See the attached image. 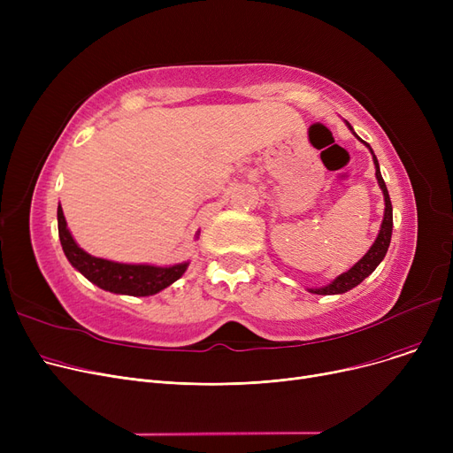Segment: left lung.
Masks as SVG:
<instances>
[{
	"instance_id": "left-lung-1",
	"label": "left lung",
	"mask_w": 453,
	"mask_h": 453,
	"mask_svg": "<svg viewBox=\"0 0 453 453\" xmlns=\"http://www.w3.org/2000/svg\"><path fill=\"white\" fill-rule=\"evenodd\" d=\"M349 125V123H347ZM350 128V125H349ZM352 130V128H350ZM367 145V142H365ZM369 147V145H367ZM372 159H374V165H376V180H378V185L380 188L384 190V200H386V212H384V222H382V227H380V233L376 236L374 244L371 246V250L365 253L364 258H360L358 263H356L349 272L342 273L338 279L332 280L330 284H326V287L323 288H312L311 292L312 294H319V296H334V294H343V292H349L350 288L358 287V284L369 277L376 266L382 263V258L386 257L388 253V248H389V242H391V233H393V205H391V200H389V193H388V187H386V181L382 178V174H380V166H378V159L376 156L372 154Z\"/></svg>"
}]
</instances>
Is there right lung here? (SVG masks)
Listing matches in <instances>:
<instances>
[{
  "label": "right lung",
  "instance_id": "add662e5",
  "mask_svg": "<svg viewBox=\"0 0 453 453\" xmlns=\"http://www.w3.org/2000/svg\"><path fill=\"white\" fill-rule=\"evenodd\" d=\"M58 236L62 250L71 263V266L77 268L88 280L97 284L99 288L113 292V294H125V296H152L159 290L166 288L169 284L178 280L185 270L187 263L169 266V268H157L147 265H119L111 260L97 258L81 250L73 236H71L62 207L58 205Z\"/></svg>",
  "mask_w": 453,
  "mask_h": 453
}]
</instances>
